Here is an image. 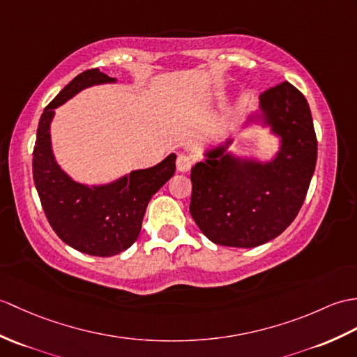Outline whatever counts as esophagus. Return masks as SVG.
Returning a JSON list of instances; mask_svg holds the SVG:
<instances>
[{
	"instance_id": "esophagus-1",
	"label": "esophagus",
	"mask_w": 357,
	"mask_h": 357,
	"mask_svg": "<svg viewBox=\"0 0 357 357\" xmlns=\"http://www.w3.org/2000/svg\"><path fill=\"white\" fill-rule=\"evenodd\" d=\"M176 169H178V172H182V173L188 172L190 169H192V158H190V156L185 155V153L178 155Z\"/></svg>"
}]
</instances>
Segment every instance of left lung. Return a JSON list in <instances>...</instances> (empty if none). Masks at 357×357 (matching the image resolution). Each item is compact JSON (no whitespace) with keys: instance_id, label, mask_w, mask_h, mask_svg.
<instances>
[{"instance_id":"1","label":"left lung","mask_w":357,"mask_h":357,"mask_svg":"<svg viewBox=\"0 0 357 357\" xmlns=\"http://www.w3.org/2000/svg\"><path fill=\"white\" fill-rule=\"evenodd\" d=\"M269 129L278 147L269 160L229 151L233 137L202 152L192 167L190 214L213 243L255 248L291 225L317 165V135L305 97L289 82L260 96L240 130Z\"/></svg>"}]
</instances>
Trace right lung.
<instances>
[{
  "instance_id": "add662e5",
  "label": "right lung",
  "mask_w": 357,
  "mask_h": 357,
  "mask_svg": "<svg viewBox=\"0 0 357 357\" xmlns=\"http://www.w3.org/2000/svg\"><path fill=\"white\" fill-rule=\"evenodd\" d=\"M107 84H117V79L98 68L74 77L40 115L33 149V181L50 225L66 245L96 257L117 255L134 245L149 201L176 169V155L170 153L153 167L130 170L103 184H85L61 167L50 130L56 109L80 91Z\"/></svg>"
}]
</instances>
